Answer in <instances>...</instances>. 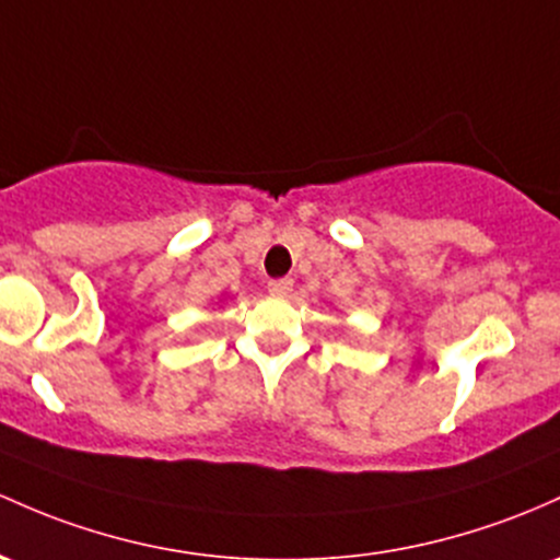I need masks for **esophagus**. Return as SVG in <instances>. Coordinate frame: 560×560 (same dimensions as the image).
Returning <instances> with one entry per match:
<instances>
[{"label":"esophagus","mask_w":560,"mask_h":560,"mask_svg":"<svg viewBox=\"0 0 560 560\" xmlns=\"http://www.w3.org/2000/svg\"><path fill=\"white\" fill-rule=\"evenodd\" d=\"M268 292L273 294V298H287V294L292 292V279H273V281H268Z\"/></svg>","instance_id":"esophagus-1"}]
</instances>
